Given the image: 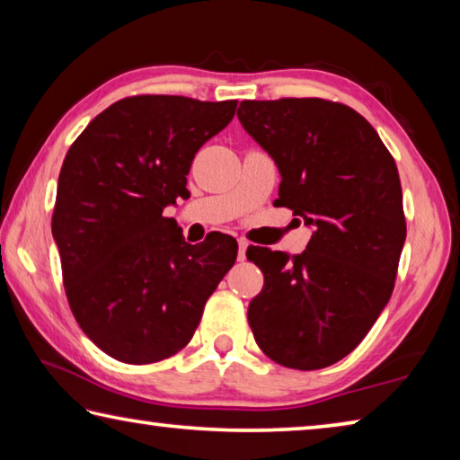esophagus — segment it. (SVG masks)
<instances>
[{"mask_svg": "<svg viewBox=\"0 0 460 460\" xmlns=\"http://www.w3.org/2000/svg\"><path fill=\"white\" fill-rule=\"evenodd\" d=\"M237 245H239L237 260L243 261V260H245V252H247V241H245V239H237Z\"/></svg>", "mask_w": 460, "mask_h": 460, "instance_id": "obj_1", "label": "esophagus"}]
</instances>
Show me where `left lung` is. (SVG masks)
Returning <instances> with one entry per match:
<instances>
[{"mask_svg": "<svg viewBox=\"0 0 460 460\" xmlns=\"http://www.w3.org/2000/svg\"><path fill=\"white\" fill-rule=\"evenodd\" d=\"M237 118L276 162L278 205L313 227L292 258L247 249L263 271L249 326L284 367H329L359 345L392 298L406 241L398 166L371 123L342 103L241 101Z\"/></svg>", "mask_w": 460, "mask_h": 460, "instance_id": "8db88e82", "label": "left lung"}]
</instances>
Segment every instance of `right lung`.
Segmentation results:
<instances>
[{"label": "right lung", "mask_w": 460, "mask_h": 460, "mask_svg": "<svg viewBox=\"0 0 460 460\" xmlns=\"http://www.w3.org/2000/svg\"><path fill=\"white\" fill-rule=\"evenodd\" d=\"M237 101L176 95L121 99L99 113L62 162L52 235L68 305L113 359L146 365L192 339L208 296L237 258V241L186 243L162 213L186 197L200 146Z\"/></svg>", "instance_id": "1"}]
</instances>
